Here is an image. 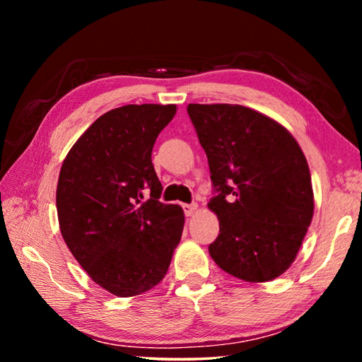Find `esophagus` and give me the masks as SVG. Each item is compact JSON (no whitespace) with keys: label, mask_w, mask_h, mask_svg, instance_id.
Wrapping results in <instances>:
<instances>
[{"label":"esophagus","mask_w":362,"mask_h":362,"mask_svg":"<svg viewBox=\"0 0 362 362\" xmlns=\"http://www.w3.org/2000/svg\"><path fill=\"white\" fill-rule=\"evenodd\" d=\"M183 212H185L187 217H192L196 214V211H198V204H183Z\"/></svg>","instance_id":"34e87169"}]
</instances>
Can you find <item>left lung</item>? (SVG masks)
Returning <instances> with one entry per match:
<instances>
[{
    "label": "left lung",
    "mask_w": 362,
    "mask_h": 362,
    "mask_svg": "<svg viewBox=\"0 0 362 362\" xmlns=\"http://www.w3.org/2000/svg\"><path fill=\"white\" fill-rule=\"evenodd\" d=\"M217 196L207 207L220 233L217 265L247 283H267L292 265L313 218L311 174L292 134L257 110L189 103Z\"/></svg>",
    "instance_id": "1"
}]
</instances>
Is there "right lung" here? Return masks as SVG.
<instances>
[{"label": "right lung", "mask_w": 362, "mask_h": 362, "mask_svg": "<svg viewBox=\"0 0 362 362\" xmlns=\"http://www.w3.org/2000/svg\"><path fill=\"white\" fill-rule=\"evenodd\" d=\"M177 107L142 103L110 110L71 146L60 168V233L89 278L134 297L166 276L185 216L163 204L151 150Z\"/></svg>", "instance_id": "add662e5"}]
</instances>
